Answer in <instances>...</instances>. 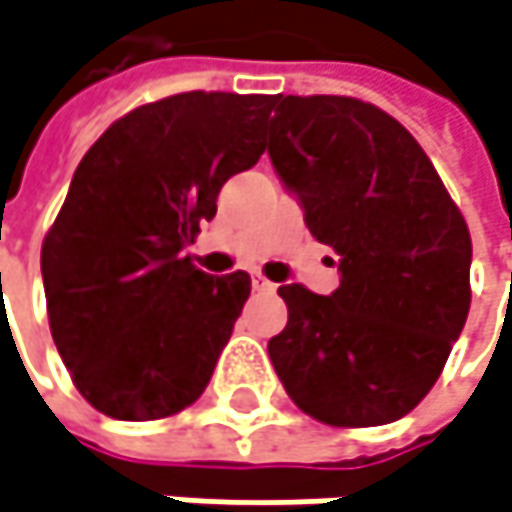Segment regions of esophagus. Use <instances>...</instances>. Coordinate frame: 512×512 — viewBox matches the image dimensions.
Listing matches in <instances>:
<instances>
[{
  "label": "esophagus",
  "mask_w": 512,
  "mask_h": 512,
  "mask_svg": "<svg viewBox=\"0 0 512 512\" xmlns=\"http://www.w3.org/2000/svg\"><path fill=\"white\" fill-rule=\"evenodd\" d=\"M250 283H253V288H256V291H274V283H271V280H265V277H262V274H253V277H250Z\"/></svg>",
  "instance_id": "1"
}]
</instances>
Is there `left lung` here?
Returning <instances> with one entry per match:
<instances>
[{
	"label": "left lung",
	"instance_id": "left-lung-1",
	"mask_svg": "<svg viewBox=\"0 0 512 512\" xmlns=\"http://www.w3.org/2000/svg\"><path fill=\"white\" fill-rule=\"evenodd\" d=\"M268 156L309 232L339 253L324 297L280 286L288 324L271 362L306 413L333 427L407 416L463 333L472 238L418 141L353 96H271Z\"/></svg>",
	"mask_w": 512,
	"mask_h": 512
}]
</instances>
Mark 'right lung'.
Here are the masks:
<instances>
[{
    "label": "right lung",
    "mask_w": 512,
    "mask_h": 512,
    "mask_svg": "<svg viewBox=\"0 0 512 512\" xmlns=\"http://www.w3.org/2000/svg\"><path fill=\"white\" fill-rule=\"evenodd\" d=\"M271 96L176 94L111 123L43 238L55 348L99 413L153 421L194 404L250 297L244 271H197L185 244L229 176L265 153Z\"/></svg>",
    "instance_id": "1"
}]
</instances>
